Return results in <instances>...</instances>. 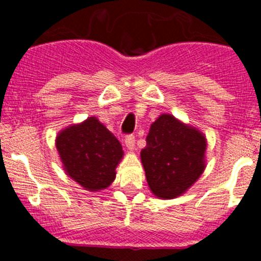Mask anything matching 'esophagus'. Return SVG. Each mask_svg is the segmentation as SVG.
<instances>
[{"instance_id": "obj_1", "label": "esophagus", "mask_w": 261, "mask_h": 261, "mask_svg": "<svg viewBox=\"0 0 261 261\" xmlns=\"http://www.w3.org/2000/svg\"><path fill=\"white\" fill-rule=\"evenodd\" d=\"M125 145L130 151H133L135 149V136L134 135H127L125 138Z\"/></svg>"}]
</instances>
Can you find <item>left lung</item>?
<instances>
[{
    "instance_id": "left-lung-1",
    "label": "left lung",
    "mask_w": 261,
    "mask_h": 261,
    "mask_svg": "<svg viewBox=\"0 0 261 261\" xmlns=\"http://www.w3.org/2000/svg\"><path fill=\"white\" fill-rule=\"evenodd\" d=\"M207 141L203 134L163 114L150 126L141 163L147 184L159 198L172 199L191 188L203 173Z\"/></svg>"
}]
</instances>
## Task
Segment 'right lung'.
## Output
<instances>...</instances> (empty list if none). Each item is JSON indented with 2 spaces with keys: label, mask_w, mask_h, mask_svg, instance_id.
<instances>
[{
  "label": "right lung",
  "mask_w": 261,
  "mask_h": 261,
  "mask_svg": "<svg viewBox=\"0 0 261 261\" xmlns=\"http://www.w3.org/2000/svg\"><path fill=\"white\" fill-rule=\"evenodd\" d=\"M55 145L67 175L87 191H101L115 180L122 146L96 117L60 131Z\"/></svg>",
  "instance_id": "1"
}]
</instances>
